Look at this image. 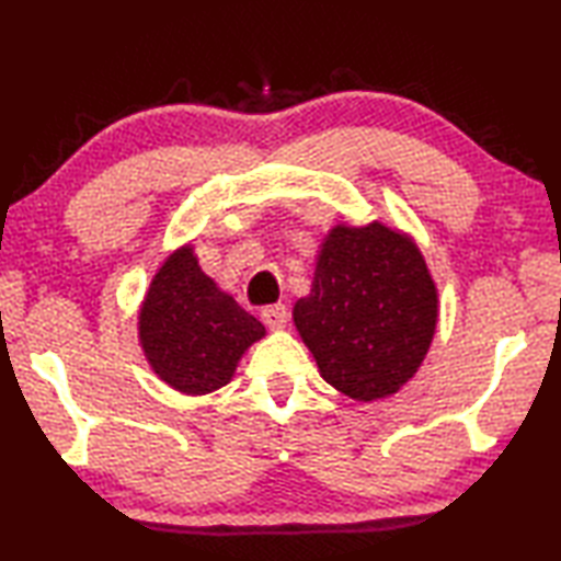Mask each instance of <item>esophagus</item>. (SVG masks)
Wrapping results in <instances>:
<instances>
[{"instance_id":"esophagus-1","label":"esophagus","mask_w":561,"mask_h":561,"mask_svg":"<svg viewBox=\"0 0 561 561\" xmlns=\"http://www.w3.org/2000/svg\"><path fill=\"white\" fill-rule=\"evenodd\" d=\"M262 321L267 324L270 329H284L289 321V311L284 304H274V307H264L262 309Z\"/></svg>"}]
</instances>
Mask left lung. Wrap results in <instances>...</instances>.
<instances>
[{
	"label": "left lung",
	"mask_w": 561,
	"mask_h": 561,
	"mask_svg": "<svg viewBox=\"0 0 561 561\" xmlns=\"http://www.w3.org/2000/svg\"><path fill=\"white\" fill-rule=\"evenodd\" d=\"M435 324L438 289L421 250L378 220L331 227L309 297L294 304V327L321 378L364 403L411 381Z\"/></svg>",
	"instance_id": "obj_1"
}]
</instances>
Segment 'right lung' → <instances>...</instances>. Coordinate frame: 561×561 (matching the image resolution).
<instances>
[{
  "instance_id": "obj_1",
  "label": "right lung",
  "mask_w": 561,
  "mask_h": 561,
  "mask_svg": "<svg viewBox=\"0 0 561 561\" xmlns=\"http://www.w3.org/2000/svg\"><path fill=\"white\" fill-rule=\"evenodd\" d=\"M267 331L197 264L193 244L160 264L138 314V339L160 381L185 396L213 393Z\"/></svg>"
}]
</instances>
